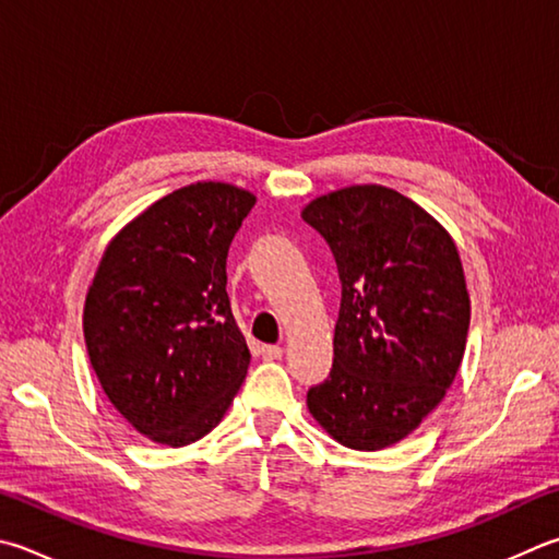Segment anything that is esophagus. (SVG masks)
I'll return each instance as SVG.
<instances>
[{"mask_svg": "<svg viewBox=\"0 0 559 559\" xmlns=\"http://www.w3.org/2000/svg\"><path fill=\"white\" fill-rule=\"evenodd\" d=\"M261 357L266 361H276L283 357V347H278V344H266V347H261Z\"/></svg>", "mask_w": 559, "mask_h": 559, "instance_id": "obj_1", "label": "esophagus"}]
</instances>
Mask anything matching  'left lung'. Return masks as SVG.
I'll list each match as a JSON object with an SVG mask.
<instances>
[{
  "label": "left lung",
  "mask_w": 559,
  "mask_h": 559,
  "mask_svg": "<svg viewBox=\"0 0 559 559\" xmlns=\"http://www.w3.org/2000/svg\"><path fill=\"white\" fill-rule=\"evenodd\" d=\"M302 219L342 281L332 371L308 391V411L344 448H391L460 371L472 314L460 251L430 212L385 186L332 190Z\"/></svg>",
  "instance_id": "1"
}]
</instances>
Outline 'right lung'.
Segmentation results:
<instances>
[{"mask_svg": "<svg viewBox=\"0 0 559 559\" xmlns=\"http://www.w3.org/2000/svg\"><path fill=\"white\" fill-rule=\"evenodd\" d=\"M253 202L231 182H190L121 227L99 259L83 310L90 364L151 442L205 438L247 377L227 251Z\"/></svg>", "mask_w": 559, "mask_h": 559, "instance_id": "add662e5", "label": "right lung"}]
</instances>
